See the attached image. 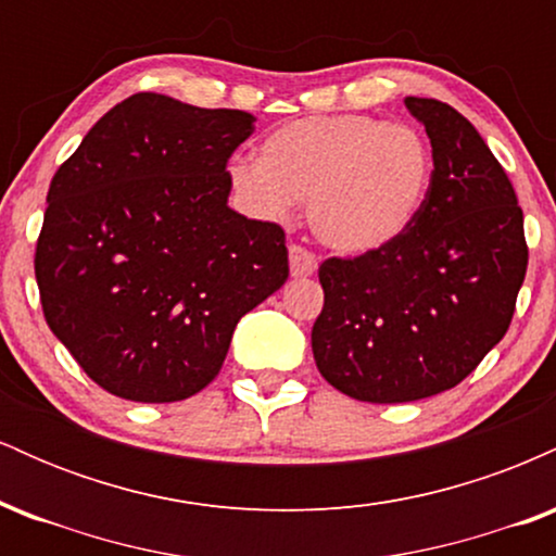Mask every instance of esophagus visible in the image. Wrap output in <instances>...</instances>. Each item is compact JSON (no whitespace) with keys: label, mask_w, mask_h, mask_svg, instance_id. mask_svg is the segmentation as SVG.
<instances>
[{"label":"esophagus","mask_w":556,"mask_h":556,"mask_svg":"<svg viewBox=\"0 0 556 556\" xmlns=\"http://www.w3.org/2000/svg\"><path fill=\"white\" fill-rule=\"evenodd\" d=\"M318 261H316V253L308 251L305 245H298V242H292L290 245V271L292 277H311V274L316 271Z\"/></svg>","instance_id":"1"}]
</instances>
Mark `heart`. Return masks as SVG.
Wrapping results in <instances>:
<instances>
[{
	"label": "heart",
	"instance_id": "obj_1",
	"mask_svg": "<svg viewBox=\"0 0 556 556\" xmlns=\"http://www.w3.org/2000/svg\"><path fill=\"white\" fill-rule=\"evenodd\" d=\"M229 185L253 214L287 216L308 201L316 238L342 253L392 242L431 182L424 136L371 114H314L266 138L261 159H235Z\"/></svg>",
	"mask_w": 556,
	"mask_h": 556
}]
</instances>
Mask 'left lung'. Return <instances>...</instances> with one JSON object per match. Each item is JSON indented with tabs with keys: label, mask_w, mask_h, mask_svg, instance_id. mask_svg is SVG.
I'll return each instance as SVG.
<instances>
[{
	"label": "left lung",
	"mask_w": 556,
	"mask_h": 556,
	"mask_svg": "<svg viewBox=\"0 0 556 556\" xmlns=\"http://www.w3.org/2000/svg\"><path fill=\"white\" fill-rule=\"evenodd\" d=\"M433 169L413 222L387 245L318 266L311 348L348 397L413 402L457 387L507 334L528 242L507 172L460 112L407 96Z\"/></svg>",
	"instance_id": "8db88e82"
}]
</instances>
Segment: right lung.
<instances>
[{"mask_svg": "<svg viewBox=\"0 0 556 556\" xmlns=\"http://www.w3.org/2000/svg\"><path fill=\"white\" fill-rule=\"evenodd\" d=\"M253 123L136 93L54 172L34 258L43 318L114 397L201 392L240 318L290 277L285 229L227 206Z\"/></svg>", "mask_w": 556, "mask_h": 556, "instance_id": "right-lung-1", "label": "right lung"}]
</instances>
